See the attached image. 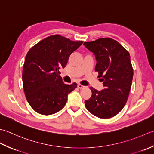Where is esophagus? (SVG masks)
<instances>
[{
    "label": "esophagus",
    "mask_w": 154,
    "mask_h": 154,
    "mask_svg": "<svg viewBox=\"0 0 154 154\" xmlns=\"http://www.w3.org/2000/svg\"><path fill=\"white\" fill-rule=\"evenodd\" d=\"M78 88L79 89H82V88H85V86H83V85H82V84H78Z\"/></svg>",
    "instance_id": "esophagus-1"
}]
</instances>
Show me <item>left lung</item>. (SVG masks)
<instances>
[{"mask_svg": "<svg viewBox=\"0 0 154 154\" xmlns=\"http://www.w3.org/2000/svg\"><path fill=\"white\" fill-rule=\"evenodd\" d=\"M84 45L95 55V71L104 86L101 91L90 88L92 96L84 102L85 106L96 117L110 118L123 109L129 96L134 74L130 55L110 38L85 42Z\"/></svg>", "mask_w": 154, "mask_h": 154, "instance_id": "1", "label": "left lung"}]
</instances>
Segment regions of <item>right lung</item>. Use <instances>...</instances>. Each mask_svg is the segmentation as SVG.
I'll return each mask as SVG.
<instances>
[{"mask_svg":"<svg viewBox=\"0 0 154 154\" xmlns=\"http://www.w3.org/2000/svg\"><path fill=\"white\" fill-rule=\"evenodd\" d=\"M82 43L56 34L42 40L28 52L22 77L26 98L34 111L47 116L64 107L68 94L77 84H65L59 70L66 66L70 54Z\"/></svg>","mask_w":154,"mask_h":154,"instance_id":"1","label":"right lung"}]
</instances>
